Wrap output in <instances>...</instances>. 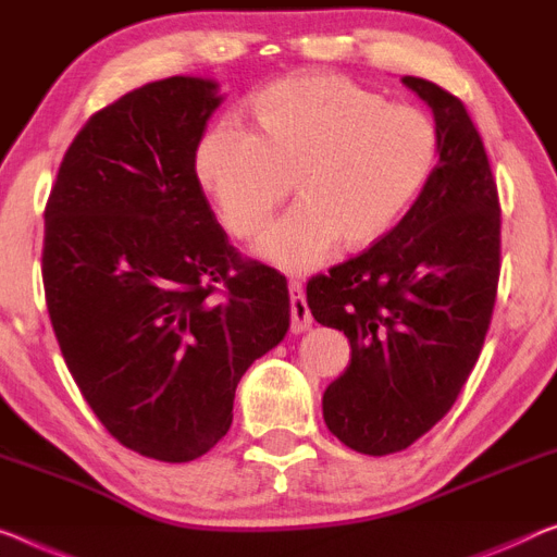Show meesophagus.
Instances as JSON below:
<instances>
[{"instance_id": "34e87169", "label": "esophagus", "mask_w": 557, "mask_h": 557, "mask_svg": "<svg viewBox=\"0 0 557 557\" xmlns=\"http://www.w3.org/2000/svg\"><path fill=\"white\" fill-rule=\"evenodd\" d=\"M289 312H293V332H305L312 325V312L307 307L300 282H289Z\"/></svg>"}]
</instances>
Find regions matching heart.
<instances>
[{
    "label": "heart",
    "instance_id": "obj_1",
    "mask_svg": "<svg viewBox=\"0 0 557 557\" xmlns=\"http://www.w3.org/2000/svg\"><path fill=\"white\" fill-rule=\"evenodd\" d=\"M257 132L220 120L199 139L195 172L237 237H257L297 177L302 195L260 243L264 260L307 272L335 252L377 243L408 212L440 157L430 114L387 104L350 79L312 74L262 89Z\"/></svg>",
    "mask_w": 557,
    "mask_h": 557
}]
</instances>
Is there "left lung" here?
Wrapping results in <instances>:
<instances>
[{"label": "left lung", "instance_id": "left-lung-1", "mask_svg": "<svg viewBox=\"0 0 557 557\" xmlns=\"http://www.w3.org/2000/svg\"><path fill=\"white\" fill-rule=\"evenodd\" d=\"M403 85L433 110L435 170L385 237L307 282L312 318L352 347L322 414L362 455L400 453L445 418L483 350L500 277V202L475 124L433 82Z\"/></svg>", "mask_w": 557, "mask_h": 557}]
</instances>
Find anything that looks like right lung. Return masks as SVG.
I'll use <instances>...</instances> for the list:
<instances>
[{"label":"right lung","mask_w":557,"mask_h":557,"mask_svg":"<svg viewBox=\"0 0 557 557\" xmlns=\"http://www.w3.org/2000/svg\"><path fill=\"white\" fill-rule=\"evenodd\" d=\"M218 89L168 77L107 104L45 207L41 280L66 368L112 437L162 462L227 435L239 377L289 327L287 280L239 257L197 180Z\"/></svg>","instance_id":"obj_1"}]
</instances>
